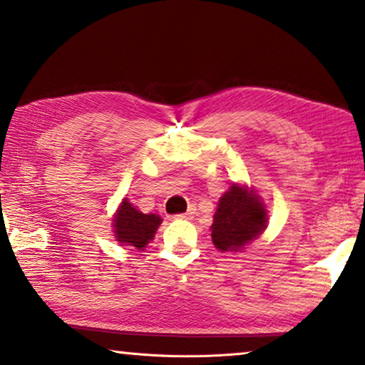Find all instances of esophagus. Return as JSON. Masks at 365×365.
I'll list each match as a JSON object with an SVG mask.
<instances>
[{
    "label": "esophagus",
    "instance_id": "obj_1",
    "mask_svg": "<svg viewBox=\"0 0 365 365\" xmlns=\"http://www.w3.org/2000/svg\"><path fill=\"white\" fill-rule=\"evenodd\" d=\"M193 208H190L188 212H185V213H180V215H175V218L177 220H192L193 218Z\"/></svg>",
    "mask_w": 365,
    "mask_h": 365
}]
</instances>
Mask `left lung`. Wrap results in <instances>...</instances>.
<instances>
[{
  "mask_svg": "<svg viewBox=\"0 0 365 365\" xmlns=\"http://www.w3.org/2000/svg\"><path fill=\"white\" fill-rule=\"evenodd\" d=\"M268 208L253 187L232 183L220 197L210 227L215 248L222 253H240L268 228Z\"/></svg>",
  "mask_w": 365,
  "mask_h": 365,
  "instance_id": "1",
  "label": "left lung"
}]
</instances>
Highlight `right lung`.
<instances>
[{"label": "right lung", "mask_w": 365, "mask_h": 365, "mask_svg": "<svg viewBox=\"0 0 365 365\" xmlns=\"http://www.w3.org/2000/svg\"><path fill=\"white\" fill-rule=\"evenodd\" d=\"M162 218L157 213H142L124 198L112 218V233L117 243L143 251L155 236Z\"/></svg>", "instance_id": "obj_1"}]
</instances>
